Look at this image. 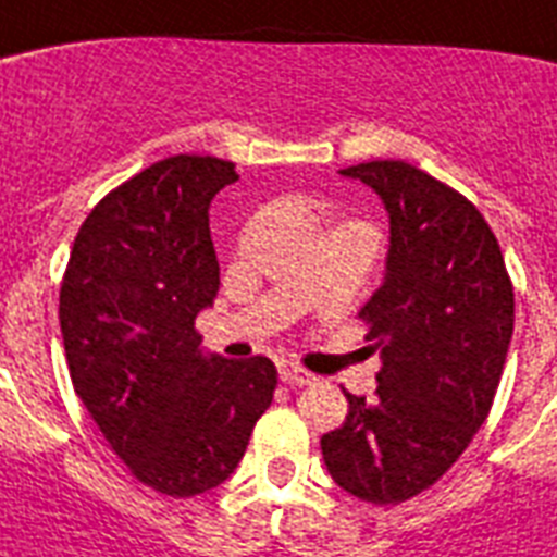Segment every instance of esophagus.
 I'll list each match as a JSON object with an SVG mask.
<instances>
[{"instance_id":"34e87169","label":"esophagus","mask_w":557,"mask_h":557,"mask_svg":"<svg viewBox=\"0 0 557 557\" xmlns=\"http://www.w3.org/2000/svg\"><path fill=\"white\" fill-rule=\"evenodd\" d=\"M280 380L286 382V385H311L314 373H308L306 368L294 366V362H280Z\"/></svg>"}]
</instances>
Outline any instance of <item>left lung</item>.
I'll return each mask as SVG.
<instances>
[{"label": "left lung", "instance_id": "obj_1", "mask_svg": "<svg viewBox=\"0 0 557 557\" xmlns=\"http://www.w3.org/2000/svg\"><path fill=\"white\" fill-rule=\"evenodd\" d=\"M391 214L387 274L359 320L382 354L376 399L354 396L320 438L331 479L371 504H401L459 461L493 408L516 297L479 209L405 161L339 170Z\"/></svg>", "mask_w": 557, "mask_h": 557}]
</instances>
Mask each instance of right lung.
Segmentation results:
<instances>
[{"label":"right lung","instance_id":"1","mask_svg":"<svg viewBox=\"0 0 557 557\" xmlns=\"http://www.w3.org/2000/svg\"><path fill=\"white\" fill-rule=\"evenodd\" d=\"M232 161L172 156L98 200L78 228L59 294L70 380L135 479L191 498L235 473L277 368L265 357H203L195 317L221 265L209 203Z\"/></svg>","mask_w":557,"mask_h":557}]
</instances>
